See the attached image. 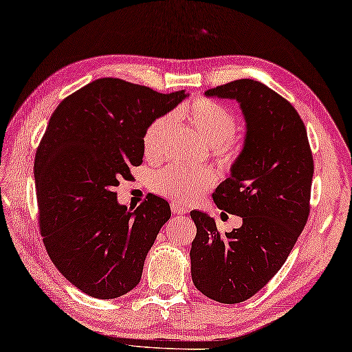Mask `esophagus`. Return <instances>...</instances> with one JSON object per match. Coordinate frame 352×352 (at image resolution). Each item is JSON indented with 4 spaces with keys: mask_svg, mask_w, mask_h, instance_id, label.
Instances as JSON below:
<instances>
[{
    "mask_svg": "<svg viewBox=\"0 0 352 352\" xmlns=\"http://www.w3.org/2000/svg\"><path fill=\"white\" fill-rule=\"evenodd\" d=\"M171 210H173V214H175V215H186L188 212L186 207L177 204V203H171Z\"/></svg>",
    "mask_w": 352,
    "mask_h": 352,
    "instance_id": "obj_1",
    "label": "esophagus"
}]
</instances>
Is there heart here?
Returning <instances> with one entry per match:
<instances>
[{"instance_id": "1", "label": "heart", "mask_w": 352, "mask_h": 352, "mask_svg": "<svg viewBox=\"0 0 352 352\" xmlns=\"http://www.w3.org/2000/svg\"><path fill=\"white\" fill-rule=\"evenodd\" d=\"M182 117L212 143L217 157L224 162H234L239 155L235 140L237 117L221 102L210 98H199L181 111ZM175 117L173 113L160 115L143 132V153L149 160H157L164 155ZM217 175L209 166H186L171 164L154 173L151 188L155 193L175 199L181 204H192L215 186Z\"/></svg>"}]
</instances>
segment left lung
<instances>
[{
  "instance_id": "left-lung-1",
  "label": "left lung",
  "mask_w": 352,
  "mask_h": 352,
  "mask_svg": "<svg viewBox=\"0 0 352 352\" xmlns=\"http://www.w3.org/2000/svg\"><path fill=\"white\" fill-rule=\"evenodd\" d=\"M237 100L246 118V140L232 175L214 192L218 209L243 218L221 235L214 218L193 210L192 279L207 298L243 302L285 263L310 214L314 155L304 122L284 96L252 79L206 91Z\"/></svg>"
}]
</instances>
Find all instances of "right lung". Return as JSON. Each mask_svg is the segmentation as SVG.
Wrapping results in <instances>:
<instances>
[{
  "instance_id": "add662e5",
  "label": "right lung",
  "mask_w": 352,
  "mask_h": 352,
  "mask_svg": "<svg viewBox=\"0 0 352 352\" xmlns=\"http://www.w3.org/2000/svg\"><path fill=\"white\" fill-rule=\"evenodd\" d=\"M184 98L186 90L165 95L101 78L51 115L34 159L38 228L56 268L85 295L113 299L140 282L170 204L149 195L129 210L115 187L142 164L148 124Z\"/></svg>"
}]
</instances>
